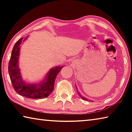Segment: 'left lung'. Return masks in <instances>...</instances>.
Returning <instances> with one entry per match:
<instances>
[{"label":"left lung","instance_id":"left-lung-1","mask_svg":"<svg viewBox=\"0 0 132 132\" xmlns=\"http://www.w3.org/2000/svg\"><path fill=\"white\" fill-rule=\"evenodd\" d=\"M76 90H77V94H79V95L80 96V97L81 98V99H82L83 100H85V101H91V100H89L88 99H87V98H85L84 96H82L81 94H80V93L79 92V90H78V89H77V87H76Z\"/></svg>","mask_w":132,"mask_h":132}]
</instances>
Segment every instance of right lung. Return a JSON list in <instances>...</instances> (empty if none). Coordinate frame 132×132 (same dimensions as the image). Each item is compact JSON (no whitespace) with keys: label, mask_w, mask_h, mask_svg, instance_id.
<instances>
[{"label":"right lung","mask_w":132,"mask_h":132,"mask_svg":"<svg viewBox=\"0 0 132 132\" xmlns=\"http://www.w3.org/2000/svg\"><path fill=\"white\" fill-rule=\"evenodd\" d=\"M28 37L25 39L21 38L14 45L9 63V74L13 88L15 92L20 95L32 99L46 98L53 91L56 78L63 66L53 67L45 75L44 79L37 83L27 82L23 80L19 68V60L21 46Z\"/></svg>","instance_id":"right-lung-1"}]
</instances>
